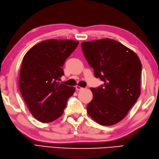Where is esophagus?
I'll list each match as a JSON object with an SVG mask.
<instances>
[{"label": "esophagus", "instance_id": "obj_1", "mask_svg": "<svg viewBox=\"0 0 159 159\" xmlns=\"http://www.w3.org/2000/svg\"><path fill=\"white\" fill-rule=\"evenodd\" d=\"M75 89H76V90H82V89H83L82 87H81V86H75Z\"/></svg>", "mask_w": 159, "mask_h": 159}]
</instances>
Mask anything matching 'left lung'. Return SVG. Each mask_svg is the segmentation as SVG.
I'll list each match as a JSON object with an SVG mask.
<instances>
[{"mask_svg":"<svg viewBox=\"0 0 159 159\" xmlns=\"http://www.w3.org/2000/svg\"><path fill=\"white\" fill-rule=\"evenodd\" d=\"M81 45L95 77L103 82L98 88H90L93 98L87 112L99 124L114 125L127 115L140 95L141 61L133 51L112 39Z\"/></svg>","mask_w":159,"mask_h":159,"instance_id":"left-lung-1","label":"left lung"}]
</instances>
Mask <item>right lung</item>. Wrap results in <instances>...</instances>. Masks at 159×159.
Returning a JSON list of instances; mask_svg holds the SVG:
<instances>
[{
  "mask_svg": "<svg viewBox=\"0 0 159 159\" xmlns=\"http://www.w3.org/2000/svg\"><path fill=\"white\" fill-rule=\"evenodd\" d=\"M79 42L51 39L29 50L22 61L19 89L29 111L43 123L55 121L63 114L75 87L60 84L63 65Z\"/></svg>",
  "mask_w": 159,
  "mask_h": 159,
  "instance_id": "obj_1",
  "label": "right lung"
}]
</instances>
